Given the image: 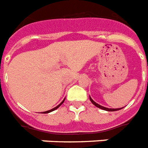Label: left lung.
<instances>
[{"instance_id": "obj_1", "label": "left lung", "mask_w": 148, "mask_h": 148, "mask_svg": "<svg viewBox=\"0 0 148 148\" xmlns=\"http://www.w3.org/2000/svg\"><path fill=\"white\" fill-rule=\"evenodd\" d=\"M89 99H90V101L92 102V104H94L95 106H96V108H100V109H102V110H107V111H115V110H121V109H122L123 108H105V107H103V106H101V105H99L97 103H96V102L94 101L93 99H92L91 98L90 96H89Z\"/></svg>"}]
</instances>
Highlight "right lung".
Segmentation results:
<instances>
[{
	"label": "right lung",
	"mask_w": 148,
	"mask_h": 148,
	"mask_svg": "<svg viewBox=\"0 0 148 148\" xmlns=\"http://www.w3.org/2000/svg\"><path fill=\"white\" fill-rule=\"evenodd\" d=\"M64 100H65V99H63V101L61 102V103H60V104L58 105V106H56V108H52V109H51V110H47V111H44V112H41V113H42V114H48V113H50V112H52V111H53V110H56V109H57V108H60V106H61V105L63 104V102H64Z\"/></svg>",
	"instance_id": "obj_1"
}]
</instances>
